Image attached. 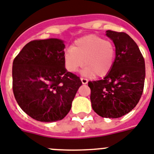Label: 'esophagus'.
I'll use <instances>...</instances> for the list:
<instances>
[{
	"label": "esophagus",
	"instance_id": "34e87169",
	"mask_svg": "<svg viewBox=\"0 0 154 154\" xmlns=\"http://www.w3.org/2000/svg\"><path fill=\"white\" fill-rule=\"evenodd\" d=\"M81 82H82V84H83V85H86V84H88V79H86V78H83V77H81Z\"/></svg>",
	"mask_w": 154,
	"mask_h": 154
}]
</instances>
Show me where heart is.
Listing matches in <instances>:
<instances>
[{"instance_id":"1","label":"heart","mask_w":154,"mask_h":154,"mask_svg":"<svg viewBox=\"0 0 154 154\" xmlns=\"http://www.w3.org/2000/svg\"><path fill=\"white\" fill-rule=\"evenodd\" d=\"M115 59L112 42L96 35H87L75 41L73 48L64 53L66 69L74 73L85 63L81 71L85 77H104L110 72Z\"/></svg>"}]
</instances>
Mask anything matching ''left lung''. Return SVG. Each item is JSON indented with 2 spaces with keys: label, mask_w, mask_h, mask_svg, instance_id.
Wrapping results in <instances>:
<instances>
[{
  "label": "left lung",
  "mask_w": 154,
  "mask_h": 154,
  "mask_svg": "<svg viewBox=\"0 0 154 154\" xmlns=\"http://www.w3.org/2000/svg\"><path fill=\"white\" fill-rule=\"evenodd\" d=\"M114 43L113 68L103 79L89 81L91 106L98 115L118 118L138 104L144 88L145 61L134 40L124 32L107 30Z\"/></svg>",
  "instance_id": "left-lung-1"
}]
</instances>
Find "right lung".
Returning a JSON list of instances; mask_svg holds the SVG:
<instances>
[{"label": "right lung", "mask_w": 154, "mask_h": 154, "mask_svg": "<svg viewBox=\"0 0 154 154\" xmlns=\"http://www.w3.org/2000/svg\"><path fill=\"white\" fill-rule=\"evenodd\" d=\"M63 41L35 40L23 47L12 65V89L21 109L41 122H54L69 113L82 82L64 64Z\"/></svg>", "instance_id": "obj_1"}]
</instances>
